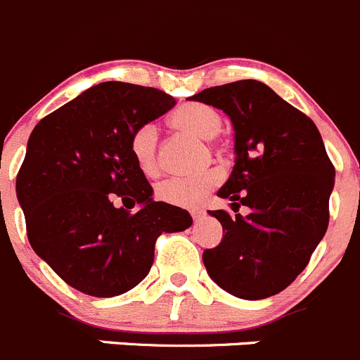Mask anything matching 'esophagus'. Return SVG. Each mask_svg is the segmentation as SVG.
I'll return each instance as SVG.
<instances>
[{
  "instance_id": "34e87169",
  "label": "esophagus",
  "mask_w": 360,
  "mask_h": 360,
  "mask_svg": "<svg viewBox=\"0 0 360 360\" xmlns=\"http://www.w3.org/2000/svg\"><path fill=\"white\" fill-rule=\"evenodd\" d=\"M202 214H204V211H202V210H193V211H191V217L195 218V220H197V218L202 217Z\"/></svg>"
}]
</instances>
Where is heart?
<instances>
[{"label":"heart","mask_w":360,"mask_h":360,"mask_svg":"<svg viewBox=\"0 0 360 360\" xmlns=\"http://www.w3.org/2000/svg\"><path fill=\"white\" fill-rule=\"evenodd\" d=\"M174 129L195 136L199 140H211L221 127V117L207 104L190 103L181 106L170 117ZM131 154L143 174L154 176L160 170L158 163V131L153 124H143L131 134ZM221 174L211 169L190 177H170L158 184L156 195L165 202L181 207L199 206L204 197L218 186Z\"/></svg>","instance_id":"1"}]
</instances>
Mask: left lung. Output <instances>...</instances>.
Segmentation results:
<instances>
[{
    "instance_id": "left-lung-1",
    "label": "left lung",
    "mask_w": 360,
    "mask_h": 360,
    "mask_svg": "<svg viewBox=\"0 0 360 360\" xmlns=\"http://www.w3.org/2000/svg\"><path fill=\"white\" fill-rule=\"evenodd\" d=\"M221 110L234 127V167L218 197L236 214L210 211L224 236L202 254L221 290L261 300L286 290L328 227L335 170L316 124L256 79L190 97ZM240 205L251 210L245 217Z\"/></svg>"
}]
</instances>
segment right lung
I'll return each mask as SVG.
<instances>
[{
  "label": "right lung",
  "instance_id": "1",
  "mask_svg": "<svg viewBox=\"0 0 360 360\" xmlns=\"http://www.w3.org/2000/svg\"><path fill=\"white\" fill-rule=\"evenodd\" d=\"M150 86L104 82L44 117L15 181L37 256L74 290L117 297L149 274L161 233L191 226L186 210L153 199L131 134L174 108Z\"/></svg>",
  "mask_w": 360,
  "mask_h": 360
}]
</instances>
